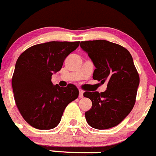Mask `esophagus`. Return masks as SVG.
<instances>
[{
  "mask_svg": "<svg viewBox=\"0 0 156 156\" xmlns=\"http://www.w3.org/2000/svg\"><path fill=\"white\" fill-rule=\"evenodd\" d=\"M83 94H84V91L81 90V89H79V98L83 97Z\"/></svg>",
  "mask_w": 156,
  "mask_h": 156,
  "instance_id": "obj_1",
  "label": "esophagus"
}]
</instances>
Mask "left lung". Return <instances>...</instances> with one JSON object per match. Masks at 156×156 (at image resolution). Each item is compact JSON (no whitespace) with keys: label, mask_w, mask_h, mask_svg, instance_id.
<instances>
[{"label":"left lung","mask_w":156,"mask_h":156,"mask_svg":"<svg viewBox=\"0 0 156 156\" xmlns=\"http://www.w3.org/2000/svg\"><path fill=\"white\" fill-rule=\"evenodd\" d=\"M80 47L95 67L93 79L101 83L107 81L105 92H84L92 102V108L85 113L87 123L99 130L118 125L132 110L139 86L132 56L124 47L106 40L81 42Z\"/></svg>","instance_id":"8db88e82"}]
</instances>
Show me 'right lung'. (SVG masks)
I'll use <instances>...</instances> for the list:
<instances>
[{
    "label": "right lung",
    "instance_id": "1",
    "mask_svg": "<svg viewBox=\"0 0 156 156\" xmlns=\"http://www.w3.org/2000/svg\"><path fill=\"white\" fill-rule=\"evenodd\" d=\"M80 42H48L29 47L18 58L12 88L21 115L32 127L50 130L57 127L66 106L78 96V89L69 84L54 85L51 77L61 69L66 57Z\"/></svg>",
    "mask_w": 156,
    "mask_h": 156
}]
</instances>
